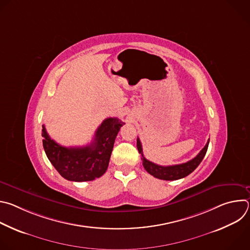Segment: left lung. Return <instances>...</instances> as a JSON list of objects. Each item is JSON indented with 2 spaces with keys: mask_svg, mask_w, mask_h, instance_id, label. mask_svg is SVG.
<instances>
[{
  "mask_svg": "<svg viewBox=\"0 0 250 250\" xmlns=\"http://www.w3.org/2000/svg\"><path fill=\"white\" fill-rule=\"evenodd\" d=\"M208 142H209V139L208 140L205 147L192 160H190L186 163L171 165V166H161V165H157V164L147 160L145 157L144 152H142V146L140 144V140H139L138 137H137V140H136V146H137L138 152L142 156V158H141L142 159V164H144L145 169L150 175H152L153 177L158 178V179H161V180L173 181V180L181 179V178H184V177L188 176L199 166V164L202 162L203 158L206 155V152H207L208 146Z\"/></svg>",
  "mask_w": 250,
  "mask_h": 250,
  "instance_id": "obj_1",
  "label": "left lung"
}]
</instances>
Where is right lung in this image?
Instances as JSON below:
<instances>
[{"label":"right lung","instance_id":"add662e5","mask_svg":"<svg viewBox=\"0 0 250 250\" xmlns=\"http://www.w3.org/2000/svg\"><path fill=\"white\" fill-rule=\"evenodd\" d=\"M125 125L118 118L105 119L95 132L91 145L82 147H65L48 135L42 125V145L47 158L66 180L93 181L108 169L115 139Z\"/></svg>","mask_w":250,"mask_h":250}]
</instances>
